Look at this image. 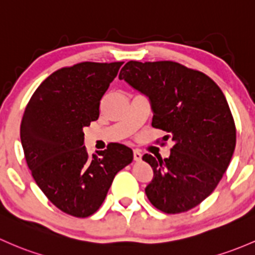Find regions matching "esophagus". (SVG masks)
Instances as JSON below:
<instances>
[{
  "instance_id": "1",
  "label": "esophagus",
  "mask_w": 255,
  "mask_h": 255,
  "mask_svg": "<svg viewBox=\"0 0 255 255\" xmlns=\"http://www.w3.org/2000/svg\"><path fill=\"white\" fill-rule=\"evenodd\" d=\"M133 157H134L135 161H140L141 160V152L139 150H133Z\"/></svg>"
}]
</instances>
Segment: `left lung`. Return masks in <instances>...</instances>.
Masks as SVG:
<instances>
[{"label": "left lung", "instance_id": "8db88e82", "mask_svg": "<svg viewBox=\"0 0 255 255\" xmlns=\"http://www.w3.org/2000/svg\"><path fill=\"white\" fill-rule=\"evenodd\" d=\"M120 79L150 99L151 126L173 140L170 156L145 154L152 179L145 194L166 214L199 205L218 187L236 146V126L224 93L203 72L173 61H129Z\"/></svg>", "mask_w": 255, "mask_h": 255}]
</instances>
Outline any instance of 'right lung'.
Instances as JSON below:
<instances>
[{"label": "right lung", "mask_w": 255, "mask_h": 255, "mask_svg": "<svg viewBox=\"0 0 255 255\" xmlns=\"http://www.w3.org/2000/svg\"><path fill=\"white\" fill-rule=\"evenodd\" d=\"M123 62H80L47 77L31 95L20 140L34 181L56 208L76 218L99 210L119 171L132 162L128 146L111 143L90 156L83 128L100 115V101Z\"/></svg>", "instance_id": "add662e5"}]
</instances>
